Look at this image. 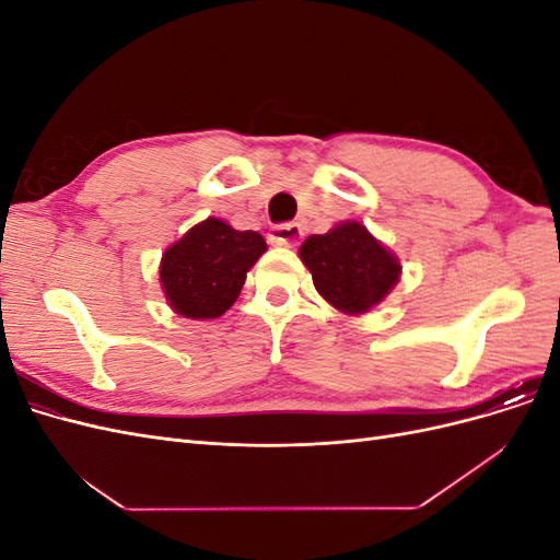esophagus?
Wrapping results in <instances>:
<instances>
[{"label":"esophagus","instance_id":"esophagus-1","mask_svg":"<svg viewBox=\"0 0 560 560\" xmlns=\"http://www.w3.org/2000/svg\"><path fill=\"white\" fill-rule=\"evenodd\" d=\"M301 235H303V231H301L299 224L287 222V224H280V226L270 231L268 241L273 243L276 247H294L301 241Z\"/></svg>","mask_w":560,"mask_h":560}]
</instances>
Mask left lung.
<instances>
[{
    "mask_svg": "<svg viewBox=\"0 0 560 560\" xmlns=\"http://www.w3.org/2000/svg\"><path fill=\"white\" fill-rule=\"evenodd\" d=\"M315 290L334 308L366 313L399 280V261L362 224H338L325 235H311L299 249Z\"/></svg>",
    "mask_w": 560,
    "mask_h": 560,
    "instance_id": "obj_1",
    "label": "left lung"
}]
</instances>
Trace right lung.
<instances>
[{"label":"right lung","instance_id":"right-lung-1","mask_svg":"<svg viewBox=\"0 0 560 560\" xmlns=\"http://www.w3.org/2000/svg\"><path fill=\"white\" fill-rule=\"evenodd\" d=\"M266 252L257 231H235L222 219H206L167 247L161 284L171 306L191 319H212L238 299L245 273Z\"/></svg>","mask_w":560,"mask_h":560}]
</instances>
